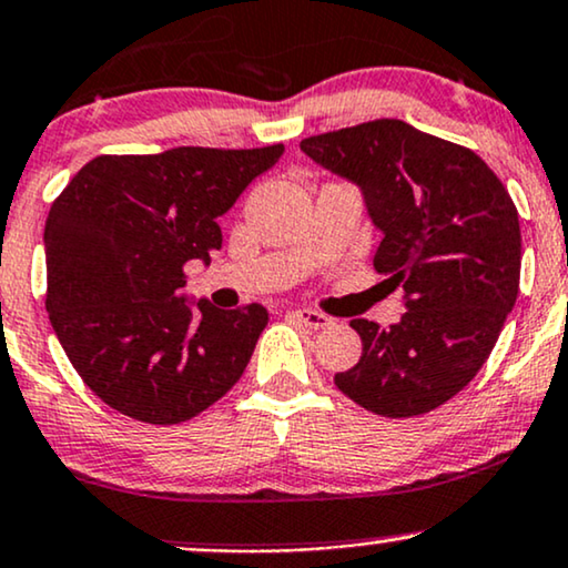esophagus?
<instances>
[{
	"label": "esophagus",
	"mask_w": 568,
	"mask_h": 568,
	"mask_svg": "<svg viewBox=\"0 0 568 568\" xmlns=\"http://www.w3.org/2000/svg\"><path fill=\"white\" fill-rule=\"evenodd\" d=\"M292 315L294 318H297L302 326H307V328H313V331H318V328H328L331 321L326 313H318V311H313V307H297V311H292Z\"/></svg>",
	"instance_id": "esophagus-1"
}]
</instances>
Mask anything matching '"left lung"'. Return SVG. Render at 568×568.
I'll return each mask as SVG.
<instances>
[{
    "instance_id": "8db88e82",
    "label": "left lung",
    "mask_w": 568,
    "mask_h": 568,
    "mask_svg": "<svg viewBox=\"0 0 568 568\" xmlns=\"http://www.w3.org/2000/svg\"><path fill=\"white\" fill-rule=\"evenodd\" d=\"M300 149L357 182L383 232L373 266L402 286L399 323L355 318L363 357L338 392L383 417H417L475 378L519 294L521 232L509 190L475 151L402 120L305 138Z\"/></svg>"
}]
</instances>
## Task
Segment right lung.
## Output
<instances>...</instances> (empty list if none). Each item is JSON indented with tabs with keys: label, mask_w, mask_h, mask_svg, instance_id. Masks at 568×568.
<instances>
[{
	"label": "right lung",
	"mask_w": 568,
	"mask_h": 568,
	"mask_svg": "<svg viewBox=\"0 0 568 568\" xmlns=\"http://www.w3.org/2000/svg\"><path fill=\"white\" fill-rule=\"evenodd\" d=\"M284 145L95 156L51 203L47 311L85 386L109 407L176 425L219 402L253 357L266 307L182 297L185 263L221 250L219 216Z\"/></svg>",
	"instance_id": "right-lung-1"
}]
</instances>
